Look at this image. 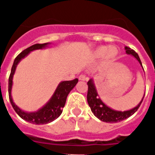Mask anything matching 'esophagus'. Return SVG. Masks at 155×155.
<instances>
[{
	"label": "esophagus",
	"mask_w": 155,
	"mask_h": 155,
	"mask_svg": "<svg viewBox=\"0 0 155 155\" xmlns=\"http://www.w3.org/2000/svg\"><path fill=\"white\" fill-rule=\"evenodd\" d=\"M87 76L85 75V74H81L80 76H79V80L80 81H87Z\"/></svg>",
	"instance_id": "obj_1"
}]
</instances>
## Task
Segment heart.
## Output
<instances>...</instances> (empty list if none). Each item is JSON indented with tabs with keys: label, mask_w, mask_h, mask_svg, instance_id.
Wrapping results in <instances>:
<instances>
[{
	"label": "heart",
	"mask_w": 155,
	"mask_h": 155,
	"mask_svg": "<svg viewBox=\"0 0 155 155\" xmlns=\"http://www.w3.org/2000/svg\"><path fill=\"white\" fill-rule=\"evenodd\" d=\"M118 54V50L117 48L114 45H110L106 47V46H99L94 51V56L96 58H99L104 56V57L107 60H112Z\"/></svg>",
	"instance_id": "obj_1"
}]
</instances>
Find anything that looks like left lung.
I'll list each match as a JSON object with an SVG mask.
<instances>
[{"label": "left lung", "mask_w": 155, "mask_h": 155, "mask_svg": "<svg viewBox=\"0 0 155 155\" xmlns=\"http://www.w3.org/2000/svg\"><path fill=\"white\" fill-rule=\"evenodd\" d=\"M124 49H125L126 54L134 56L136 60L139 61L140 65L142 67L140 57L137 55L136 51L131 50L130 47H127V46H125ZM87 86L88 92L87 98V103L89 104V106H90V108H91L92 112L94 113L96 117L99 118V120L106 122V123H117V122H120V121L124 120L126 118L130 117L140 107L141 102L143 100V98H144V96H143L141 100L140 101V103L137 104L136 107H134L132 109L128 110H124V111L116 110L111 109L110 107L107 106L99 98L96 87H95V84H94V79H90L88 81Z\"/></svg>", "instance_id": "8db88e82"}]
</instances>
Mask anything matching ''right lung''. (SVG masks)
<instances>
[{"mask_svg":"<svg viewBox=\"0 0 155 155\" xmlns=\"http://www.w3.org/2000/svg\"><path fill=\"white\" fill-rule=\"evenodd\" d=\"M50 45H51V43L36 44V45L30 46L29 48L25 49L20 54H19L17 57L14 59V64H13V67L11 69V74H10L9 80H8L9 100L11 102L13 108L22 119L27 121L31 124H49L52 121H54L57 117H59L62 112V108L65 105L68 95L78 82V79H74L73 81H61L58 84L57 87L56 88L54 94L51 96V99H49V101L45 105H43L40 109L38 110L37 111H25L22 109H20L19 106L14 103L13 97H12V87H13V78H14L17 65L23 58L28 56L31 51L45 49L47 47H49Z\"/></svg>","mask_w":155,"mask_h":155,"instance_id":"obj_1","label":"right lung"}]
</instances>
